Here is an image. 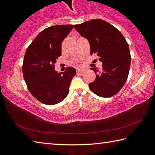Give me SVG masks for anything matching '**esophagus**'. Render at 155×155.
Returning <instances> with one entry per match:
<instances>
[{"mask_svg": "<svg viewBox=\"0 0 155 155\" xmlns=\"http://www.w3.org/2000/svg\"><path fill=\"white\" fill-rule=\"evenodd\" d=\"M83 72H84V70H83V69H77V73H83Z\"/></svg>", "mask_w": 155, "mask_h": 155, "instance_id": "esophagus-1", "label": "esophagus"}]
</instances>
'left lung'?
Wrapping results in <instances>:
<instances>
[{
    "mask_svg": "<svg viewBox=\"0 0 155 155\" xmlns=\"http://www.w3.org/2000/svg\"><path fill=\"white\" fill-rule=\"evenodd\" d=\"M75 29L90 42V54H96L103 68H91L96 79L89 84L93 93L103 98L119 92L127 80L130 53L124 37L114 26L101 19L74 25Z\"/></svg>",
    "mask_w": 155,
    "mask_h": 155,
    "instance_id": "8db88e82",
    "label": "left lung"
}]
</instances>
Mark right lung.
<instances>
[{"mask_svg":"<svg viewBox=\"0 0 155 155\" xmlns=\"http://www.w3.org/2000/svg\"><path fill=\"white\" fill-rule=\"evenodd\" d=\"M73 28L72 25H56L46 28L37 35L26 51L22 73L28 90L45 104H56L69 93L74 68L64 72L54 70L57 59L61 54V44Z\"/></svg>","mask_w":155,"mask_h":155,"instance_id":"add662e5","label":"right lung"}]
</instances>
